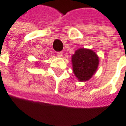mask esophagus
Listing matches in <instances>:
<instances>
[{
    "mask_svg": "<svg viewBox=\"0 0 126 126\" xmlns=\"http://www.w3.org/2000/svg\"><path fill=\"white\" fill-rule=\"evenodd\" d=\"M57 57H61L63 56V52H62V51L57 52Z\"/></svg>",
    "mask_w": 126,
    "mask_h": 126,
    "instance_id": "34e87169",
    "label": "esophagus"
}]
</instances>
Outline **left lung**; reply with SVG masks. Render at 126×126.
I'll use <instances>...</instances> for the list:
<instances>
[{
	"instance_id": "left-lung-1",
	"label": "left lung",
	"mask_w": 126,
	"mask_h": 126,
	"mask_svg": "<svg viewBox=\"0 0 126 126\" xmlns=\"http://www.w3.org/2000/svg\"><path fill=\"white\" fill-rule=\"evenodd\" d=\"M72 70L80 82L90 80L99 66V57L90 48H80L72 56Z\"/></svg>"
}]
</instances>
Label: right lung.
<instances>
[{"label":"right lung","mask_w":126,"mask_h":126,"mask_svg":"<svg viewBox=\"0 0 126 126\" xmlns=\"http://www.w3.org/2000/svg\"><path fill=\"white\" fill-rule=\"evenodd\" d=\"M37 64H38V63H36V65H37Z\"/></svg>","instance_id":"right-lung-1"}]
</instances>
